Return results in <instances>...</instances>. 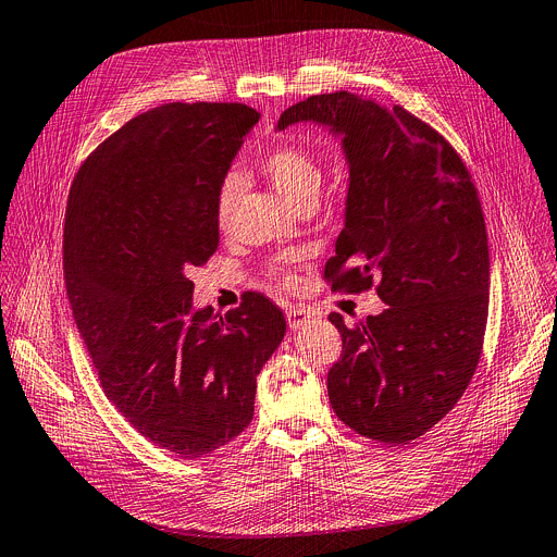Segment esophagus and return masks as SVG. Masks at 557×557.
Masks as SVG:
<instances>
[{"mask_svg":"<svg viewBox=\"0 0 557 557\" xmlns=\"http://www.w3.org/2000/svg\"><path fill=\"white\" fill-rule=\"evenodd\" d=\"M285 319H287V325H289L292 330H301V327H306L308 323H312L314 314H312L310 308H306V306H289V308L285 310Z\"/></svg>","mask_w":557,"mask_h":557,"instance_id":"1","label":"esophagus"}]
</instances>
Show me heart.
Listing matches in <instances>:
<instances>
[{
    "label": "heart",
    "mask_w": 557,
    "mask_h": 557,
    "mask_svg": "<svg viewBox=\"0 0 557 557\" xmlns=\"http://www.w3.org/2000/svg\"><path fill=\"white\" fill-rule=\"evenodd\" d=\"M265 178L272 187L294 207H304L308 202H317L323 187V164L314 151L301 145H283L270 151L261 164ZM243 191V181L236 171L221 181L216 196V221L221 227H227L234 209L238 205ZM274 274L287 276V268L283 263H274Z\"/></svg>",
    "instance_id": "obj_1"
}]
</instances>
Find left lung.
I'll list each match as a JSON object with an SVG mask.
<instances>
[{"instance_id":"1","label":"left lung","mask_w":557,"mask_h":557,"mask_svg":"<svg viewBox=\"0 0 557 557\" xmlns=\"http://www.w3.org/2000/svg\"><path fill=\"white\" fill-rule=\"evenodd\" d=\"M314 120L344 136L346 227L325 276L334 292L376 289L388 308L352 327L327 372L336 417L355 433L408 444L444 419L480 363L488 319V236L478 189L453 145L404 107L348 91L310 96L278 129Z\"/></svg>"}]
</instances>
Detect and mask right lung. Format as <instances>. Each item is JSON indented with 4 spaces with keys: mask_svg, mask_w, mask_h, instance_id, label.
I'll return each mask as SVG.
<instances>
[{
    "mask_svg": "<svg viewBox=\"0 0 557 557\" xmlns=\"http://www.w3.org/2000/svg\"><path fill=\"white\" fill-rule=\"evenodd\" d=\"M259 117L238 102L156 107L98 145L69 191L64 283L102 391L183 459L245 431L256 374L285 334L261 294L225 317L194 312L187 278L219 247V187Z\"/></svg>",
    "mask_w": 557,
    "mask_h": 557,
    "instance_id": "right-lung-1",
    "label": "right lung"
}]
</instances>
